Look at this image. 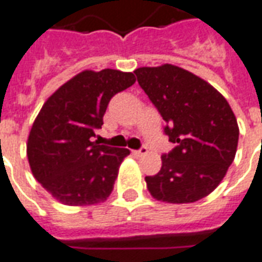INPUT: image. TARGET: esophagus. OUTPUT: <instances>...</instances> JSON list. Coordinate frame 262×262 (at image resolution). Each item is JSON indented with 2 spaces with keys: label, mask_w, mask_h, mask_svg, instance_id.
I'll return each mask as SVG.
<instances>
[{
  "label": "esophagus",
  "mask_w": 262,
  "mask_h": 262,
  "mask_svg": "<svg viewBox=\"0 0 262 262\" xmlns=\"http://www.w3.org/2000/svg\"><path fill=\"white\" fill-rule=\"evenodd\" d=\"M133 152H134V155H137V157H142V155L148 154V148H146V146H141L140 149H137V151Z\"/></svg>",
  "instance_id": "34e87169"
}]
</instances>
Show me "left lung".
Listing matches in <instances>:
<instances>
[{"instance_id":"8db88e82","label":"left lung","mask_w":262,"mask_h":262,"mask_svg":"<svg viewBox=\"0 0 262 262\" xmlns=\"http://www.w3.org/2000/svg\"><path fill=\"white\" fill-rule=\"evenodd\" d=\"M134 73L166 122L165 134L176 144L161 157L157 175L145 178L149 193L176 205L203 199L234 161L240 131L231 107L207 81L173 64Z\"/></svg>"}]
</instances>
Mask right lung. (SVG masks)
Returning <instances> with one entry per match:
<instances>
[{
    "label": "right lung",
    "mask_w": 262,
    "mask_h": 262,
    "mask_svg": "<svg viewBox=\"0 0 262 262\" xmlns=\"http://www.w3.org/2000/svg\"><path fill=\"white\" fill-rule=\"evenodd\" d=\"M135 83L134 73L84 70L45 101L28 137L35 179L63 205L89 206L110 196L127 148L93 142L111 97Z\"/></svg>",
    "instance_id": "1"
}]
</instances>
